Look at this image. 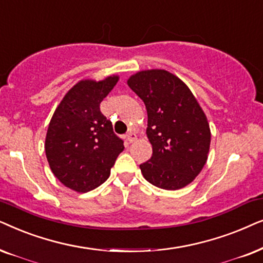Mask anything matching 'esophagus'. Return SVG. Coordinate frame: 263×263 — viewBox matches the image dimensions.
Wrapping results in <instances>:
<instances>
[{"label":"esophagus","mask_w":263,"mask_h":263,"mask_svg":"<svg viewBox=\"0 0 263 263\" xmlns=\"http://www.w3.org/2000/svg\"><path fill=\"white\" fill-rule=\"evenodd\" d=\"M125 138L128 143H134L136 141V138H137V136H136L134 132H128V134L125 136Z\"/></svg>","instance_id":"obj_1"}]
</instances>
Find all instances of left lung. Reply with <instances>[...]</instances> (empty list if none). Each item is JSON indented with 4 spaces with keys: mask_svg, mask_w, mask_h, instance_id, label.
<instances>
[{
    "mask_svg": "<svg viewBox=\"0 0 263 263\" xmlns=\"http://www.w3.org/2000/svg\"><path fill=\"white\" fill-rule=\"evenodd\" d=\"M128 86L145 104L153 155L139 164L143 177L164 190L190 184L207 162L211 129L190 89L172 73H136Z\"/></svg>",
    "mask_w": 263,
    "mask_h": 263,
    "instance_id": "1",
    "label": "left lung"
}]
</instances>
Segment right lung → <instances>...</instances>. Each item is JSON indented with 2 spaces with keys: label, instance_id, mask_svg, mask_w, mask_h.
<instances>
[{
  "label": "right lung",
  "instance_id": "obj_1",
  "mask_svg": "<svg viewBox=\"0 0 263 263\" xmlns=\"http://www.w3.org/2000/svg\"><path fill=\"white\" fill-rule=\"evenodd\" d=\"M118 80L117 76L102 82L82 80L66 93L52 115L45 155L54 176L72 190L87 192L99 187L109 178L110 168L124 150V141L100 110Z\"/></svg>",
  "mask_w": 263,
  "mask_h": 263
}]
</instances>
